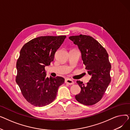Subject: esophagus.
Returning <instances> with one entry per match:
<instances>
[{
    "instance_id": "34e87169",
    "label": "esophagus",
    "mask_w": 130,
    "mask_h": 130,
    "mask_svg": "<svg viewBox=\"0 0 130 130\" xmlns=\"http://www.w3.org/2000/svg\"><path fill=\"white\" fill-rule=\"evenodd\" d=\"M65 83L67 84H69L70 85L74 84V81L71 79H66L65 80Z\"/></svg>"
}]
</instances>
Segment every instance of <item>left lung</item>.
Masks as SVG:
<instances>
[{"label": "left lung", "instance_id": "8db88e82", "mask_svg": "<svg viewBox=\"0 0 130 130\" xmlns=\"http://www.w3.org/2000/svg\"><path fill=\"white\" fill-rule=\"evenodd\" d=\"M69 39L78 46L85 69L91 76L86 85L80 80L77 81L81 90L75 95V99L83 105H94L102 99L111 80V65L108 54L91 36L79 35L70 36Z\"/></svg>", "mask_w": 130, "mask_h": 130}]
</instances>
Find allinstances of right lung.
<instances>
[{"label": "right lung", "mask_w": 130, "mask_h": 130, "mask_svg": "<svg viewBox=\"0 0 130 130\" xmlns=\"http://www.w3.org/2000/svg\"><path fill=\"white\" fill-rule=\"evenodd\" d=\"M66 36H40L25 44L16 63V82L23 96L35 106L42 107L55 99L63 77H46L45 70L54 59L55 53Z\"/></svg>", "instance_id": "1"}]
</instances>
